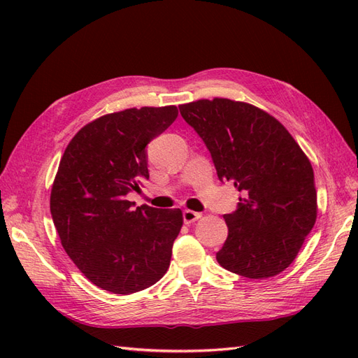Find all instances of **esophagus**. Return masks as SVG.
Returning <instances> with one entry per match:
<instances>
[{
	"label": "esophagus",
	"mask_w": 358,
	"mask_h": 358,
	"mask_svg": "<svg viewBox=\"0 0 358 358\" xmlns=\"http://www.w3.org/2000/svg\"><path fill=\"white\" fill-rule=\"evenodd\" d=\"M201 218V213L194 212V210H183V222L185 224H191L196 222L197 220Z\"/></svg>",
	"instance_id": "34e87169"
}]
</instances>
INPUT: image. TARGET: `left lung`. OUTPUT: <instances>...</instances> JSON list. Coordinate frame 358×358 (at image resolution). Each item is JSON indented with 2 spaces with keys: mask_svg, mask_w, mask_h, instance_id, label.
Listing matches in <instances>:
<instances>
[{
  "mask_svg": "<svg viewBox=\"0 0 358 358\" xmlns=\"http://www.w3.org/2000/svg\"><path fill=\"white\" fill-rule=\"evenodd\" d=\"M179 110L209 149L220 180L241 192L237 209L224 215L229 237L218 263L249 279L284 272L317 221L310 161L278 119L252 104L213 99Z\"/></svg>",
  "mask_w": 358,
  "mask_h": 358,
  "instance_id": "left-lung-1",
  "label": "left lung"
}]
</instances>
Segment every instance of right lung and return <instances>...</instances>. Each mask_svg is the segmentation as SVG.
<instances>
[{"instance_id": "add662e5", "label": "right lung", "mask_w": 358, "mask_h": 358, "mask_svg": "<svg viewBox=\"0 0 358 358\" xmlns=\"http://www.w3.org/2000/svg\"><path fill=\"white\" fill-rule=\"evenodd\" d=\"M176 117V106L104 115L80 128L61 158L50 192L53 224L80 272L113 294L154 285L170 266L182 210L134 208L125 196L149 179L146 146Z\"/></svg>"}]
</instances>
